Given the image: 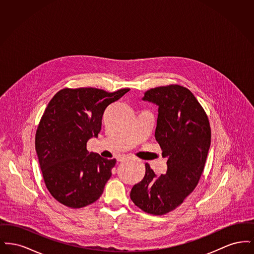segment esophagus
<instances>
[{"label": "esophagus", "instance_id": "1", "mask_svg": "<svg viewBox=\"0 0 254 254\" xmlns=\"http://www.w3.org/2000/svg\"><path fill=\"white\" fill-rule=\"evenodd\" d=\"M127 159V156H120V157L117 158V161L118 162H123V161H125Z\"/></svg>", "mask_w": 254, "mask_h": 254}]
</instances>
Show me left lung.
Segmentation results:
<instances>
[{
  "mask_svg": "<svg viewBox=\"0 0 254 254\" xmlns=\"http://www.w3.org/2000/svg\"><path fill=\"white\" fill-rule=\"evenodd\" d=\"M142 100L158 107L155 139L168 169L158 176L145 164V176L133 186L130 198L146 213L163 215L181 205L197 186L210 146V127L197 99L181 85L151 88Z\"/></svg>",
  "mask_w": 254,
  "mask_h": 254,
  "instance_id": "1",
  "label": "left lung"
}]
</instances>
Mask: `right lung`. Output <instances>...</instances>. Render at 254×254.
<instances>
[{"mask_svg": "<svg viewBox=\"0 0 254 254\" xmlns=\"http://www.w3.org/2000/svg\"><path fill=\"white\" fill-rule=\"evenodd\" d=\"M128 91L64 88L50 100L37 129L35 148L45 184L61 204L81 208L103 193L116 160L89 153L86 143L98 137L106 109Z\"/></svg>", "mask_w": 254, "mask_h": 254, "instance_id": "obj_1", "label": "right lung"}]
</instances>
